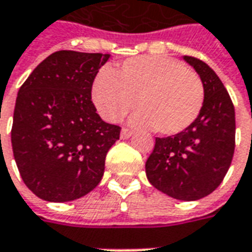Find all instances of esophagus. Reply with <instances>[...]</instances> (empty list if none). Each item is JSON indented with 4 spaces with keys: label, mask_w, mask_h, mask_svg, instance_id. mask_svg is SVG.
Returning <instances> with one entry per match:
<instances>
[{
    "label": "esophagus",
    "mask_w": 252,
    "mask_h": 252,
    "mask_svg": "<svg viewBox=\"0 0 252 252\" xmlns=\"http://www.w3.org/2000/svg\"><path fill=\"white\" fill-rule=\"evenodd\" d=\"M131 135H133V131H131V130H128V128H122V130H121V138L122 139L130 138Z\"/></svg>",
    "instance_id": "1"
}]
</instances>
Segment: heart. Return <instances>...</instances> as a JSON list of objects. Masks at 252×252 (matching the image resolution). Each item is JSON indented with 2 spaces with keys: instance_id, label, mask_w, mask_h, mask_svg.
<instances>
[{
  "instance_id": "b5f03b06",
  "label": "heart",
  "mask_w": 252,
  "mask_h": 252,
  "mask_svg": "<svg viewBox=\"0 0 252 252\" xmlns=\"http://www.w3.org/2000/svg\"><path fill=\"white\" fill-rule=\"evenodd\" d=\"M137 103L130 122L173 135L193 124L204 103L197 73L165 56L127 59L117 69L104 68L93 84V102L108 122L124 117Z\"/></svg>"
}]
</instances>
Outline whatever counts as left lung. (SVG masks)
Returning a JSON list of instances; mask_svg holds the SVG:
<instances>
[{"label": "left lung", "mask_w": 252, "mask_h": 252, "mask_svg": "<svg viewBox=\"0 0 252 252\" xmlns=\"http://www.w3.org/2000/svg\"><path fill=\"white\" fill-rule=\"evenodd\" d=\"M204 86L199 117L181 133L156 138L145 169L149 183L181 201L203 199L227 174L235 150V108L221 80L208 64L190 56Z\"/></svg>", "instance_id": "obj_1"}]
</instances>
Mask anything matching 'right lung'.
I'll list each match as a JSON object with an SVG mask.
<instances>
[{
	"instance_id": "add662e5",
	"label": "right lung",
	"mask_w": 252,
	"mask_h": 252,
	"mask_svg": "<svg viewBox=\"0 0 252 252\" xmlns=\"http://www.w3.org/2000/svg\"><path fill=\"white\" fill-rule=\"evenodd\" d=\"M111 55L59 51L18 90L12 148L23 181L40 199H80L100 183L121 127L106 124L91 100L94 79Z\"/></svg>"
}]
</instances>
